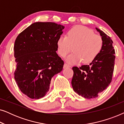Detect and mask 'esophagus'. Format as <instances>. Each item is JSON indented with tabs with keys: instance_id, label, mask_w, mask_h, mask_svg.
Returning <instances> with one entry per match:
<instances>
[{
	"instance_id": "34e87169",
	"label": "esophagus",
	"mask_w": 124,
	"mask_h": 124,
	"mask_svg": "<svg viewBox=\"0 0 124 124\" xmlns=\"http://www.w3.org/2000/svg\"><path fill=\"white\" fill-rule=\"evenodd\" d=\"M70 66L68 65V64L67 63H65L64 65V68H70Z\"/></svg>"
}]
</instances>
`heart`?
Returning a JSON list of instances; mask_svg holds the SVG:
<instances>
[{
    "label": "heart",
    "mask_w": 124,
    "mask_h": 124,
    "mask_svg": "<svg viewBox=\"0 0 124 124\" xmlns=\"http://www.w3.org/2000/svg\"><path fill=\"white\" fill-rule=\"evenodd\" d=\"M57 52L65 57L72 50L67 61L70 64H76L82 61L88 64L94 61L102 50L103 41L101 37L94 34L90 29L82 25L71 28L67 36H60L57 40Z\"/></svg>",
    "instance_id": "b5f03b06"
}]
</instances>
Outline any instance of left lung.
Here are the masks:
<instances>
[{
  "mask_svg": "<svg viewBox=\"0 0 124 124\" xmlns=\"http://www.w3.org/2000/svg\"><path fill=\"white\" fill-rule=\"evenodd\" d=\"M103 41L102 50L89 65L74 67L72 85L74 91L86 99L96 98L111 84L114 70L115 54L111 38L99 29Z\"/></svg>",
  "mask_w": 124,
  "mask_h": 124,
  "instance_id": "left-lung-1",
  "label": "left lung"
}]
</instances>
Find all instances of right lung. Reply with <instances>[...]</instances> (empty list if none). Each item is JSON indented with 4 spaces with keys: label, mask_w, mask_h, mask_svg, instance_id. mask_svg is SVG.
<instances>
[{
    "label": "right lung",
    "mask_w": 124,
    "mask_h": 124,
    "mask_svg": "<svg viewBox=\"0 0 124 124\" xmlns=\"http://www.w3.org/2000/svg\"><path fill=\"white\" fill-rule=\"evenodd\" d=\"M64 28L55 23L38 22L16 39L15 79L21 92L31 99L43 97L50 89L52 77L62 70L64 62L56 51Z\"/></svg>",
    "instance_id": "add662e5"
}]
</instances>
